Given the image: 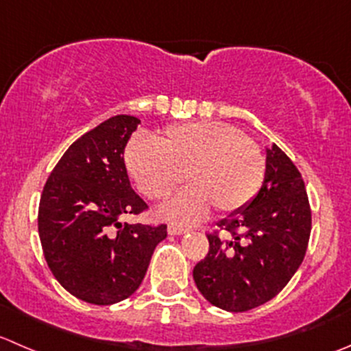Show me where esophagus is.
<instances>
[{
    "mask_svg": "<svg viewBox=\"0 0 351 351\" xmlns=\"http://www.w3.org/2000/svg\"><path fill=\"white\" fill-rule=\"evenodd\" d=\"M189 231V228L185 226H178V224H169L168 226V233L169 234H183Z\"/></svg>",
    "mask_w": 351,
    "mask_h": 351,
    "instance_id": "34e87169",
    "label": "esophagus"
}]
</instances>
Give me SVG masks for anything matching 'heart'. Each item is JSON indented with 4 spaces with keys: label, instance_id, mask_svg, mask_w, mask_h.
Returning <instances> with one entry per match:
<instances>
[{
    "label": "heart",
    "instance_id": "obj_1",
    "mask_svg": "<svg viewBox=\"0 0 351 351\" xmlns=\"http://www.w3.org/2000/svg\"><path fill=\"white\" fill-rule=\"evenodd\" d=\"M154 144L134 138L123 162L147 199H168L185 180L190 189L165 207L173 221L192 223L209 213V204L224 214L247 207L266 176V158L254 138L221 121L171 125L154 135Z\"/></svg>",
    "mask_w": 351,
    "mask_h": 351
}]
</instances>
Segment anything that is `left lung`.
<instances>
[{"label": "left lung", "instance_id": "8db88e82", "mask_svg": "<svg viewBox=\"0 0 351 351\" xmlns=\"http://www.w3.org/2000/svg\"><path fill=\"white\" fill-rule=\"evenodd\" d=\"M217 226L228 237L207 233L209 252L193 267L204 298L223 311L247 312L276 297L300 267L312 228L304 178L276 144L255 199Z\"/></svg>", "mask_w": 351, "mask_h": 351}]
</instances>
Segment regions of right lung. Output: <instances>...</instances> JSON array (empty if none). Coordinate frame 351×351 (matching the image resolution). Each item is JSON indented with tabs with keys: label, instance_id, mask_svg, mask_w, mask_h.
<instances>
[{
	"label": "right lung",
	"instance_id": "1",
	"mask_svg": "<svg viewBox=\"0 0 351 351\" xmlns=\"http://www.w3.org/2000/svg\"><path fill=\"white\" fill-rule=\"evenodd\" d=\"M141 120L110 118L82 135L51 171L37 226L44 257L58 283L73 297L111 305L135 293L147 273L166 224L120 223L147 204L134 192L123 162L125 145Z\"/></svg>",
	"mask_w": 351,
	"mask_h": 351
}]
</instances>
